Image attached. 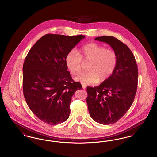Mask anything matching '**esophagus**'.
Segmentation results:
<instances>
[{
  "label": "esophagus",
  "mask_w": 157,
  "mask_h": 157,
  "mask_svg": "<svg viewBox=\"0 0 157 157\" xmlns=\"http://www.w3.org/2000/svg\"><path fill=\"white\" fill-rule=\"evenodd\" d=\"M82 88L83 89H86V85H85V84H83V83H82Z\"/></svg>",
  "instance_id": "obj_1"
}]
</instances>
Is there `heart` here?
Instances as JSON below:
<instances>
[{"label": "heart", "mask_w": 157, "mask_h": 157, "mask_svg": "<svg viewBox=\"0 0 157 157\" xmlns=\"http://www.w3.org/2000/svg\"><path fill=\"white\" fill-rule=\"evenodd\" d=\"M117 61V55L114 51L106 49L104 46L97 43L85 45L79 52L72 49L67 53L65 58L66 65L73 75L81 72L83 62H89L87 66L89 72L82 73L75 78L76 81L87 85L96 83L99 79L101 81L108 79L113 73Z\"/></svg>", "instance_id": "obj_1"}]
</instances>
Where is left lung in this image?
Here are the masks:
<instances>
[{
  "mask_svg": "<svg viewBox=\"0 0 157 157\" xmlns=\"http://www.w3.org/2000/svg\"><path fill=\"white\" fill-rule=\"evenodd\" d=\"M111 46L118 61L112 75L98 86H88L86 102L90 117L98 123L109 125L121 118L132 104L137 90L138 67L127 45L113 36L95 39Z\"/></svg>",
  "mask_w": 157,
  "mask_h": 157,
  "instance_id": "1",
  "label": "left lung"
}]
</instances>
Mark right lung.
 <instances>
[{
    "mask_svg": "<svg viewBox=\"0 0 157 157\" xmlns=\"http://www.w3.org/2000/svg\"><path fill=\"white\" fill-rule=\"evenodd\" d=\"M85 36L46 34L28 53L23 65V92L26 103L39 120L55 125L67 120L75 92L82 88L74 82L65 62L67 53Z\"/></svg>",
    "mask_w": 157,
    "mask_h": 157,
    "instance_id": "right-lung-1",
    "label": "right lung"
}]
</instances>
